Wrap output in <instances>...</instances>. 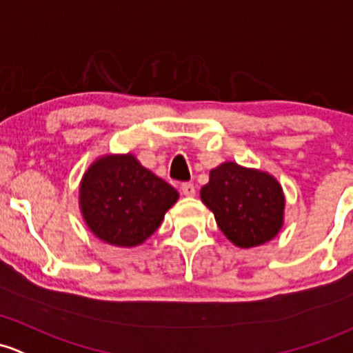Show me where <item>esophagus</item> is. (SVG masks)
I'll return each mask as SVG.
<instances>
[{
    "label": "esophagus",
    "mask_w": 353,
    "mask_h": 353,
    "mask_svg": "<svg viewBox=\"0 0 353 353\" xmlns=\"http://www.w3.org/2000/svg\"><path fill=\"white\" fill-rule=\"evenodd\" d=\"M181 192H183L184 196H188V198H191V196L196 194V188L192 183H184L181 184Z\"/></svg>",
    "instance_id": "esophagus-1"
}]
</instances>
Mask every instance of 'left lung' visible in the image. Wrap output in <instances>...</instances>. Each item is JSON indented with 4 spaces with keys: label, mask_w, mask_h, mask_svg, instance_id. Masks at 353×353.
<instances>
[{
    "label": "left lung",
    "mask_w": 353,
    "mask_h": 353,
    "mask_svg": "<svg viewBox=\"0 0 353 353\" xmlns=\"http://www.w3.org/2000/svg\"><path fill=\"white\" fill-rule=\"evenodd\" d=\"M201 201L226 239L240 248L267 243L283 228L284 192L269 172L223 162L210 172Z\"/></svg>",
    "instance_id": "8db88e82"
}]
</instances>
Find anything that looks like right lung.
Masks as SVG:
<instances>
[{"label":"right lung","mask_w":353,"mask_h":353,"mask_svg":"<svg viewBox=\"0 0 353 353\" xmlns=\"http://www.w3.org/2000/svg\"><path fill=\"white\" fill-rule=\"evenodd\" d=\"M177 198L176 189L132 154L96 159L79 188V208L88 228L114 247L145 242Z\"/></svg>","instance_id":"obj_1"}]
</instances>
